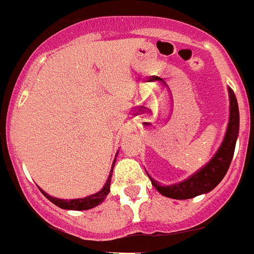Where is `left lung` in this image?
<instances>
[{
  "label": "left lung",
  "mask_w": 254,
  "mask_h": 254,
  "mask_svg": "<svg viewBox=\"0 0 254 254\" xmlns=\"http://www.w3.org/2000/svg\"><path fill=\"white\" fill-rule=\"evenodd\" d=\"M228 95H230V119H228L226 135L218 151L215 152V155L206 165L178 184L166 185V186L160 185L159 181L153 180L147 173L152 185L160 194L172 199H190L200 194L210 192L224 178L232 161L235 145L239 136V127H240L239 105H237L236 95L230 86H228Z\"/></svg>",
  "instance_id": "8db88e82"
}]
</instances>
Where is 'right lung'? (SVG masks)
Instances as JSON below:
<instances>
[{"instance_id": "right-lung-1", "label": "right lung", "mask_w": 254, "mask_h": 254, "mask_svg": "<svg viewBox=\"0 0 254 254\" xmlns=\"http://www.w3.org/2000/svg\"><path fill=\"white\" fill-rule=\"evenodd\" d=\"M117 157V156H115ZM115 161L117 160L114 159L113 161V166H111L110 174H109V178H107L106 184L103 186L98 192H95V194H92V195L85 196V198H78V199H59V198H55V196L48 195L46 191H43L42 189H40V191L46 196L47 199L51 200L52 203L56 204L58 207L64 208V210H74V211H81V210H90V208L95 207V206H98L105 200V198L107 196V194L110 192V182H111V176H113V169H114Z\"/></svg>"}]
</instances>
